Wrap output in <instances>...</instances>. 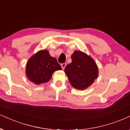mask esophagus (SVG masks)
Instances as JSON below:
<instances>
[{"label": "esophagus", "mask_w": 130, "mask_h": 130, "mask_svg": "<svg viewBox=\"0 0 130 130\" xmlns=\"http://www.w3.org/2000/svg\"><path fill=\"white\" fill-rule=\"evenodd\" d=\"M66 65H67V64L65 63H62V64H61V67H62V68L63 69V70H64V69H65V67H66Z\"/></svg>", "instance_id": "1"}]
</instances>
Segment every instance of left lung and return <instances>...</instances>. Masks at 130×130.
<instances>
[{"label":"left lung","instance_id":"1","mask_svg":"<svg viewBox=\"0 0 130 130\" xmlns=\"http://www.w3.org/2000/svg\"><path fill=\"white\" fill-rule=\"evenodd\" d=\"M71 59L65 68L69 82L77 90L86 89L98 78L97 65L90 56L81 51H74Z\"/></svg>","mask_w":130,"mask_h":130}]
</instances>
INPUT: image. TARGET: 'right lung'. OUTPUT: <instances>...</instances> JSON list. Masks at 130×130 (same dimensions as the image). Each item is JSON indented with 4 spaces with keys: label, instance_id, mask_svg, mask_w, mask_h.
Listing matches in <instances>:
<instances>
[{
    "label": "right lung",
    "instance_id": "right-lung-1",
    "mask_svg": "<svg viewBox=\"0 0 130 130\" xmlns=\"http://www.w3.org/2000/svg\"><path fill=\"white\" fill-rule=\"evenodd\" d=\"M62 67L55 57H52L47 50H41L32 56L26 63V74L35 85L48 82L54 72Z\"/></svg>",
    "mask_w": 130,
    "mask_h": 130
}]
</instances>
